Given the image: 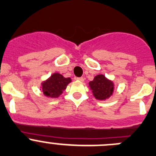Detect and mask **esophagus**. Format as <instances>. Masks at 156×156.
I'll return each mask as SVG.
<instances>
[{"label":"esophagus","mask_w":156,"mask_h":156,"mask_svg":"<svg viewBox=\"0 0 156 156\" xmlns=\"http://www.w3.org/2000/svg\"><path fill=\"white\" fill-rule=\"evenodd\" d=\"M76 79H77V81H80V82H82V81H84V78H83V77H79V78H77Z\"/></svg>","instance_id":"obj_1"}]
</instances>
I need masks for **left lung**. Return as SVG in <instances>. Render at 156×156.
Masks as SVG:
<instances>
[{
	"label": "left lung",
	"instance_id": "left-lung-1",
	"mask_svg": "<svg viewBox=\"0 0 156 156\" xmlns=\"http://www.w3.org/2000/svg\"><path fill=\"white\" fill-rule=\"evenodd\" d=\"M89 86L92 90L94 97L99 100L109 98L114 90L113 83L102 75L94 77V80L89 82Z\"/></svg>",
	"mask_w": 156,
	"mask_h": 156
}]
</instances>
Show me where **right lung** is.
I'll return each instance as SVG.
<instances>
[{"mask_svg":"<svg viewBox=\"0 0 156 156\" xmlns=\"http://www.w3.org/2000/svg\"><path fill=\"white\" fill-rule=\"evenodd\" d=\"M71 81L70 78H64L60 74L55 73L42 83V91L45 95L50 98H58Z\"/></svg>","mask_w":156,"mask_h":156,"instance_id":"add662e5","label":"right lung"}]
</instances>
